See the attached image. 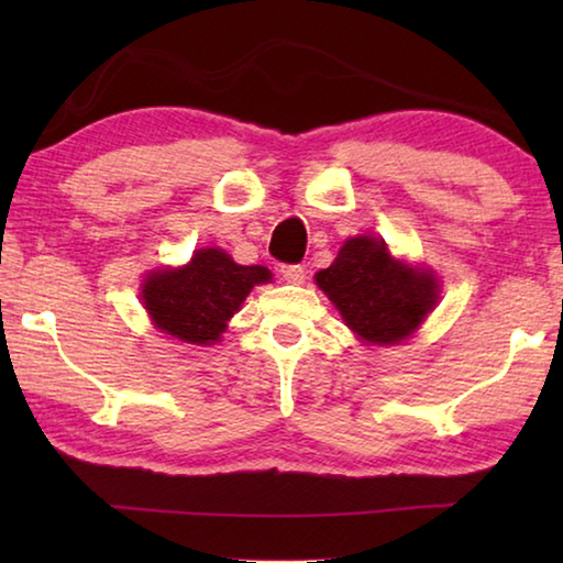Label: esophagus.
<instances>
[{
    "label": "esophagus",
    "instance_id": "obj_1",
    "mask_svg": "<svg viewBox=\"0 0 563 563\" xmlns=\"http://www.w3.org/2000/svg\"><path fill=\"white\" fill-rule=\"evenodd\" d=\"M280 275L285 283H292V285H300L305 280V268L302 265H283Z\"/></svg>",
    "mask_w": 563,
    "mask_h": 563
}]
</instances>
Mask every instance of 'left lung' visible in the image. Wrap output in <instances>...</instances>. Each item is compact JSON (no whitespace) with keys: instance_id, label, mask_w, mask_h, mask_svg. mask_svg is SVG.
I'll list each match as a JSON object with an SVG mask.
<instances>
[{"instance_id":"obj_1","label":"left lung","mask_w":563,"mask_h":563,"mask_svg":"<svg viewBox=\"0 0 563 563\" xmlns=\"http://www.w3.org/2000/svg\"><path fill=\"white\" fill-rule=\"evenodd\" d=\"M316 283L345 325L369 345H399L440 300V280L432 271L393 258L383 238L373 235L345 241Z\"/></svg>"}]
</instances>
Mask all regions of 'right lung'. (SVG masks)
Masks as SVG:
<instances>
[{
  "label": "right lung",
  "instance_id": "add662e5",
  "mask_svg": "<svg viewBox=\"0 0 563 563\" xmlns=\"http://www.w3.org/2000/svg\"><path fill=\"white\" fill-rule=\"evenodd\" d=\"M271 278L263 265H238L221 247H201L184 268L151 271L141 300L161 332L188 345H213L255 285Z\"/></svg>",
  "mask_w": 563,
  "mask_h": 563
}]
</instances>
